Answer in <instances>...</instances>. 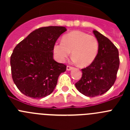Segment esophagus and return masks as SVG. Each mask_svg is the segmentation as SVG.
<instances>
[{"label":"esophagus","mask_w":130,"mask_h":130,"mask_svg":"<svg viewBox=\"0 0 130 130\" xmlns=\"http://www.w3.org/2000/svg\"><path fill=\"white\" fill-rule=\"evenodd\" d=\"M72 69H73V67H72V66H67V67H66V70H67L68 71H70V70H72Z\"/></svg>","instance_id":"esophagus-1"}]
</instances>
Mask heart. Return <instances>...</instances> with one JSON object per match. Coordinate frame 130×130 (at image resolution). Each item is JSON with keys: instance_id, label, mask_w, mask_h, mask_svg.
<instances>
[{"instance_id": "heart-1", "label": "heart", "mask_w": 130, "mask_h": 130, "mask_svg": "<svg viewBox=\"0 0 130 130\" xmlns=\"http://www.w3.org/2000/svg\"><path fill=\"white\" fill-rule=\"evenodd\" d=\"M53 51L58 61L63 62L70 55L72 60L82 67H87L94 61L99 51V43L94 36L81 31L65 34L62 42H56Z\"/></svg>"}]
</instances>
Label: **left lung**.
I'll return each mask as SVG.
<instances>
[{"label":"left lung","instance_id":"1","mask_svg":"<svg viewBox=\"0 0 130 130\" xmlns=\"http://www.w3.org/2000/svg\"><path fill=\"white\" fill-rule=\"evenodd\" d=\"M93 33L99 43L94 61L81 70L82 77L75 83L81 94L88 97L104 94L115 83L120 64L119 51L112 42L96 30Z\"/></svg>","mask_w":130,"mask_h":130}]
</instances>
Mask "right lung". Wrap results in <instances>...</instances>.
<instances>
[{
  "instance_id": "obj_1",
  "label": "right lung",
  "mask_w": 130,
  "mask_h": 130,
  "mask_svg": "<svg viewBox=\"0 0 130 130\" xmlns=\"http://www.w3.org/2000/svg\"><path fill=\"white\" fill-rule=\"evenodd\" d=\"M64 26L35 30L16 45L10 57L12 79L26 96L42 98L53 92L66 66L53 59V47Z\"/></svg>"
}]
</instances>
